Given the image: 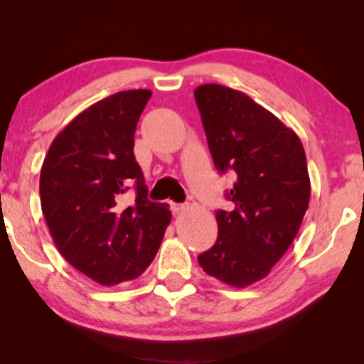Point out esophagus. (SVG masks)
Masks as SVG:
<instances>
[{"mask_svg": "<svg viewBox=\"0 0 364 364\" xmlns=\"http://www.w3.org/2000/svg\"><path fill=\"white\" fill-rule=\"evenodd\" d=\"M170 208H171V212L176 215V213H181L184 208H186V205H184V204H176V202H170Z\"/></svg>", "mask_w": 364, "mask_h": 364, "instance_id": "obj_1", "label": "esophagus"}]
</instances>
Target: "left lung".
I'll list each match as a JSON object with an SVG mask.
<instances>
[{"instance_id": "obj_1", "label": "left lung", "mask_w": 364, "mask_h": 364, "mask_svg": "<svg viewBox=\"0 0 364 364\" xmlns=\"http://www.w3.org/2000/svg\"><path fill=\"white\" fill-rule=\"evenodd\" d=\"M194 97L215 167L236 175L226 194L232 210L215 213L218 239L197 260L208 276L247 287L297 236L311 191L306 156L292 128L242 91L207 83Z\"/></svg>"}]
</instances>
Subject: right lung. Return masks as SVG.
<instances>
[{"instance_id":"right-lung-1","label":"right lung","mask_w":364,"mask_h":364,"mask_svg":"<svg viewBox=\"0 0 364 364\" xmlns=\"http://www.w3.org/2000/svg\"><path fill=\"white\" fill-rule=\"evenodd\" d=\"M149 90L120 91L78 114L49 146L40 173L41 210L67 262L101 286L136 279L170 225L167 204L147 200L134 132ZM135 184L127 206L122 194Z\"/></svg>"}]
</instances>
